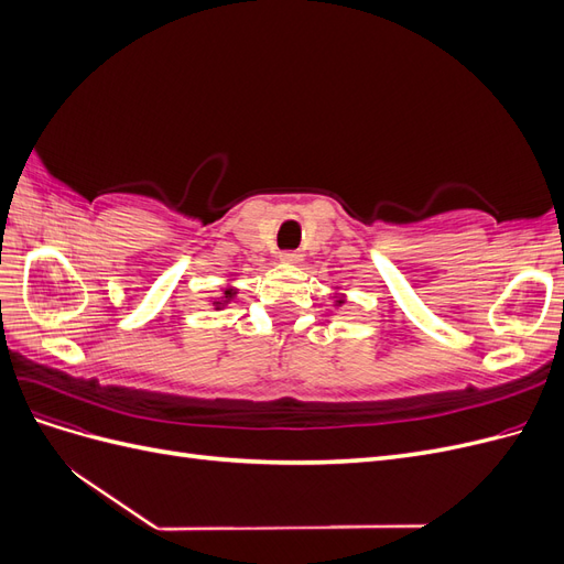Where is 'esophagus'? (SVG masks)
Here are the masks:
<instances>
[{"label":"esophagus","instance_id":"1","mask_svg":"<svg viewBox=\"0 0 564 564\" xmlns=\"http://www.w3.org/2000/svg\"><path fill=\"white\" fill-rule=\"evenodd\" d=\"M280 259H282L284 263H299V261H301V253L294 251V249H289V251H282V253H280Z\"/></svg>","mask_w":564,"mask_h":564}]
</instances>
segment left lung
Listing matches in <instances>:
<instances>
[{
    "label": "left lung",
    "mask_w": 564,
    "mask_h": 564,
    "mask_svg": "<svg viewBox=\"0 0 564 564\" xmlns=\"http://www.w3.org/2000/svg\"><path fill=\"white\" fill-rule=\"evenodd\" d=\"M338 303H340V301H338Z\"/></svg>",
    "instance_id": "8db88e82"
}]
</instances>
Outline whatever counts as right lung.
<instances>
[{
	"label": "right lung",
	"instance_id": "obj_1",
	"mask_svg": "<svg viewBox=\"0 0 564 564\" xmlns=\"http://www.w3.org/2000/svg\"><path fill=\"white\" fill-rule=\"evenodd\" d=\"M232 296V289H226V299H230Z\"/></svg>",
	"mask_w": 564,
	"mask_h": 564
}]
</instances>
